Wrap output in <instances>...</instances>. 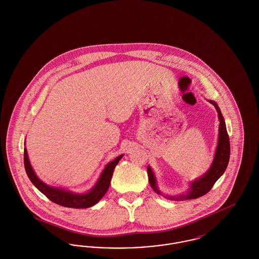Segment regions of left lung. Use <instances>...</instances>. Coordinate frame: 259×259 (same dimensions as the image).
I'll return each mask as SVG.
<instances>
[{
  "instance_id": "1",
  "label": "left lung",
  "mask_w": 259,
  "mask_h": 259,
  "mask_svg": "<svg viewBox=\"0 0 259 259\" xmlns=\"http://www.w3.org/2000/svg\"><path fill=\"white\" fill-rule=\"evenodd\" d=\"M211 105L214 106L215 110L219 113L220 117V135H219V144L218 148L215 150L214 159L212 161V164L209 169V171L206 172L202 178L198 179L196 181L192 182L190 185V189L187 193L182 194L175 197H167L170 200H178V201H184V200H190V199H196L201 197L208 193L211 187L215 184V182L222 177V174L225 172L229 157H230V142H229V136L226 130V125L224 122L223 116L222 115L221 110L219 106L213 102L209 101ZM148 182L149 185L152 187V189L161 194L160 191L158 190L156 184H155V178L154 175L151 171V169L148 167Z\"/></svg>"
}]
</instances>
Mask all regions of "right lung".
<instances>
[{"mask_svg":"<svg viewBox=\"0 0 259 259\" xmlns=\"http://www.w3.org/2000/svg\"><path fill=\"white\" fill-rule=\"evenodd\" d=\"M122 156L123 155H120L114 160L110 162L104 169L96 185L92 188V190L84 194L71 193L64 189L49 186L44 184L41 181H39V179L36 176V174L31 167L26 148H24V166L28 178L30 179L32 184L35 185L42 194H45L49 198L50 201L67 208L84 209L98 203L101 198L106 194L107 190L110 187L113 170Z\"/></svg>","mask_w":259,"mask_h":259,"instance_id":"1","label":"right lung"}]
</instances>
